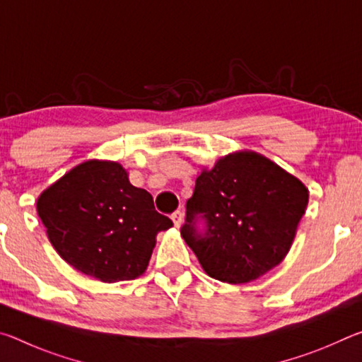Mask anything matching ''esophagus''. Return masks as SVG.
<instances>
[{
    "mask_svg": "<svg viewBox=\"0 0 362 362\" xmlns=\"http://www.w3.org/2000/svg\"><path fill=\"white\" fill-rule=\"evenodd\" d=\"M170 218H173V222H174V225L177 226V228H179V226L182 225V222H183V212L182 211H175L173 216H170Z\"/></svg>",
    "mask_w": 362,
    "mask_h": 362,
    "instance_id": "34e87169",
    "label": "esophagus"
}]
</instances>
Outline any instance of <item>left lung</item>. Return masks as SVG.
I'll return each instance as SVG.
<instances>
[{"mask_svg": "<svg viewBox=\"0 0 362 362\" xmlns=\"http://www.w3.org/2000/svg\"><path fill=\"white\" fill-rule=\"evenodd\" d=\"M306 204L308 189L278 164L233 153L196 179L180 233L209 276L249 283L289 252Z\"/></svg>", "mask_w": 362, "mask_h": 362, "instance_id": "left-lung-1", "label": "left lung"}]
</instances>
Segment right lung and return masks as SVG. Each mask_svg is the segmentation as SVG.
<instances>
[{"label": "right lung", "instance_id": "right-lung-1", "mask_svg": "<svg viewBox=\"0 0 362 362\" xmlns=\"http://www.w3.org/2000/svg\"><path fill=\"white\" fill-rule=\"evenodd\" d=\"M59 255L103 283L136 279L148 267L159 231L173 220L134 187L121 164L86 161L41 193L36 203Z\"/></svg>", "mask_w": 362, "mask_h": 362}]
</instances>
